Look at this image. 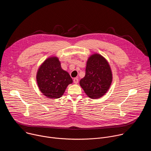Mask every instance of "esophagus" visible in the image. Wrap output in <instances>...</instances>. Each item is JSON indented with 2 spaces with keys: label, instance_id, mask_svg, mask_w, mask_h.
I'll return each instance as SVG.
<instances>
[{
  "label": "esophagus",
  "instance_id": "obj_1",
  "mask_svg": "<svg viewBox=\"0 0 151 151\" xmlns=\"http://www.w3.org/2000/svg\"><path fill=\"white\" fill-rule=\"evenodd\" d=\"M78 82H79V79H78V78H74V79H73V82L75 83H78Z\"/></svg>",
  "mask_w": 151,
  "mask_h": 151
}]
</instances>
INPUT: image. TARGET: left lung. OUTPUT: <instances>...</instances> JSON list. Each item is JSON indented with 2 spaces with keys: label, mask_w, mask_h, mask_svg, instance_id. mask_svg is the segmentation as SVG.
<instances>
[{
  "label": "left lung",
  "mask_w": 151,
  "mask_h": 151,
  "mask_svg": "<svg viewBox=\"0 0 151 151\" xmlns=\"http://www.w3.org/2000/svg\"><path fill=\"white\" fill-rule=\"evenodd\" d=\"M112 81L109 64L101 55H91L87 62L85 75L79 83L90 98L99 99L108 91Z\"/></svg>",
  "instance_id": "left-lung-1"
}]
</instances>
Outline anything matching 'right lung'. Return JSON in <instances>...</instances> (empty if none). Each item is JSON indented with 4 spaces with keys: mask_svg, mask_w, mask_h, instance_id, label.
I'll return each instance as SVG.
<instances>
[{
    "mask_svg": "<svg viewBox=\"0 0 151 151\" xmlns=\"http://www.w3.org/2000/svg\"><path fill=\"white\" fill-rule=\"evenodd\" d=\"M36 81L40 91L49 99H58L63 96L73 80L66 71L62 69L58 58L50 57L38 69Z\"/></svg>",
    "mask_w": 151,
    "mask_h": 151,
    "instance_id": "obj_1",
    "label": "right lung"
}]
</instances>
